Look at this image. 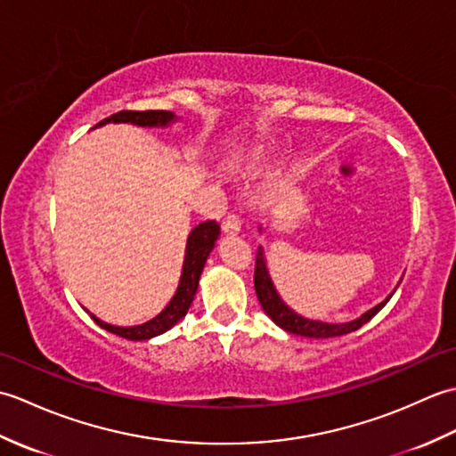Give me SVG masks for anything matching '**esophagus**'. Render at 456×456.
<instances>
[{"label": "esophagus", "mask_w": 456, "mask_h": 456, "mask_svg": "<svg viewBox=\"0 0 456 456\" xmlns=\"http://www.w3.org/2000/svg\"><path fill=\"white\" fill-rule=\"evenodd\" d=\"M240 231V217L237 213H229V216L223 219V233L225 235H237Z\"/></svg>", "instance_id": "obj_1"}]
</instances>
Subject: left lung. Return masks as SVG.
<instances>
[{
	"instance_id": "left-lung-1",
	"label": "left lung",
	"mask_w": 456,
	"mask_h": 456,
	"mask_svg": "<svg viewBox=\"0 0 456 456\" xmlns=\"http://www.w3.org/2000/svg\"><path fill=\"white\" fill-rule=\"evenodd\" d=\"M263 231V227H260ZM255 289H256V297L260 305H263L265 314L273 319V322L282 327L284 331L294 333L299 337H309V338H331V337H341L346 333H353L356 329H361L364 323L370 322V319L380 312V309L388 304V299L392 297V294L384 299V302L378 304L376 307L368 309L366 314H362L361 317L353 319L348 323H325V322H314V319H305L302 315H297L294 309H289L284 299L280 297V294L276 292V288L270 280L268 268H266V260H265V250L263 247H258L256 250V260H255Z\"/></svg>"
}]
</instances>
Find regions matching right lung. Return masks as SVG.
<instances>
[{
    "label": "right lung",
    "instance_id": "obj_1",
    "mask_svg": "<svg viewBox=\"0 0 456 456\" xmlns=\"http://www.w3.org/2000/svg\"><path fill=\"white\" fill-rule=\"evenodd\" d=\"M174 121H176V115L172 111H162V110L119 111V113H113L111 118L100 121L95 127H102L105 123H131V125H139V127H167V125ZM219 233H221L219 223L213 219L203 221L198 227L191 229V233L188 235L186 256H183L182 276H180L176 294H174V297L170 299V304L164 307L157 317H152L151 322L133 325V327H119V325L102 322V319H98L94 314H90V317L102 329H105V331L119 335L123 338H129V341H149L152 337L167 333L170 327L176 325L180 319L188 314V309L193 302V296L198 292L201 270L206 266V260L213 250V247H216Z\"/></svg>",
    "mask_w": 456,
    "mask_h": 456
}]
</instances>
